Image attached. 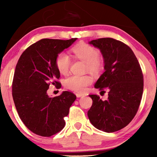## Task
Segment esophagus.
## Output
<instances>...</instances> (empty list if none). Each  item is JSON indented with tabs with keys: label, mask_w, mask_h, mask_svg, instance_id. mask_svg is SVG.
<instances>
[{
	"label": "esophagus",
	"mask_w": 157,
	"mask_h": 157,
	"mask_svg": "<svg viewBox=\"0 0 157 157\" xmlns=\"http://www.w3.org/2000/svg\"><path fill=\"white\" fill-rule=\"evenodd\" d=\"M83 95H84V94H79V93H78V94H76V96L78 97V98H80V97H82V96H83Z\"/></svg>",
	"instance_id": "34e87169"
}]
</instances>
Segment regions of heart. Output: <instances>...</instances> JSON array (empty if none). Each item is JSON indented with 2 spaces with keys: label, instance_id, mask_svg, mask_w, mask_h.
Instances as JSON below:
<instances>
[{
  "label": "heart",
  "instance_id": "1",
  "mask_svg": "<svg viewBox=\"0 0 157 157\" xmlns=\"http://www.w3.org/2000/svg\"><path fill=\"white\" fill-rule=\"evenodd\" d=\"M77 58L86 63V69L93 74L99 73L102 68V60L98 57V50L88 44H80L73 49ZM58 71L62 74L68 72L71 66V59L66 52H61L56 59ZM92 82L89 75H73L68 77L64 81L66 88L77 92H84L86 87Z\"/></svg>",
  "mask_w": 157,
  "mask_h": 157
}]
</instances>
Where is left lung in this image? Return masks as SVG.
<instances>
[{
  "label": "left lung",
  "instance_id": "1",
  "mask_svg": "<svg viewBox=\"0 0 157 157\" xmlns=\"http://www.w3.org/2000/svg\"><path fill=\"white\" fill-rule=\"evenodd\" d=\"M100 50L104 59L105 72L94 87L105 92L108 99L89 95L93 105L88 117L95 128L114 132L124 128L132 121L139 109L143 91V75L136 57L130 48L112 38L89 42Z\"/></svg>",
  "mask_w": 157,
  "mask_h": 157
}]
</instances>
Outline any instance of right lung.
Segmentation results:
<instances>
[{"label":"right lung","instance_id":"1","mask_svg":"<svg viewBox=\"0 0 157 157\" xmlns=\"http://www.w3.org/2000/svg\"><path fill=\"white\" fill-rule=\"evenodd\" d=\"M76 40L41 39L22 53L16 66L12 83L16 109L25 125L39 136H51L60 132L66 124L63 118L76 99L69 91L54 98L47 94L50 84L61 87L56 81L60 77L56 59Z\"/></svg>","mask_w":157,"mask_h":157}]
</instances>
